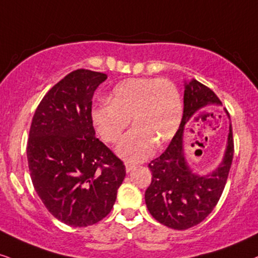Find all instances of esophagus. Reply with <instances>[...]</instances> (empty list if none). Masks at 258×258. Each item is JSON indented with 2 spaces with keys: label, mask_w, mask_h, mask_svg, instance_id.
I'll use <instances>...</instances> for the list:
<instances>
[{
  "label": "esophagus",
  "mask_w": 258,
  "mask_h": 258,
  "mask_svg": "<svg viewBox=\"0 0 258 258\" xmlns=\"http://www.w3.org/2000/svg\"><path fill=\"white\" fill-rule=\"evenodd\" d=\"M135 168H136L135 164H131V163H126V172L132 171Z\"/></svg>",
  "instance_id": "1"
}]
</instances>
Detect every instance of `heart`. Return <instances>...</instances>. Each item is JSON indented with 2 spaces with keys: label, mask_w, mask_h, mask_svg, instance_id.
I'll use <instances>...</instances> for the list:
<instances>
[{
  "label": "heart",
  "mask_w": 258,
  "mask_h": 258,
  "mask_svg": "<svg viewBox=\"0 0 258 258\" xmlns=\"http://www.w3.org/2000/svg\"><path fill=\"white\" fill-rule=\"evenodd\" d=\"M109 102L96 105L91 120L107 143H118L132 121L135 127L118 146L120 157L142 162L151 156L156 143L169 142L180 127L182 106L177 88L168 80L131 78L114 88Z\"/></svg>",
  "instance_id": "b5f03b06"
}]
</instances>
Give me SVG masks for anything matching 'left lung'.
Listing matches in <instances>:
<instances>
[{
  "label": "left lung",
  "mask_w": 258,
  "mask_h": 258,
  "mask_svg": "<svg viewBox=\"0 0 258 258\" xmlns=\"http://www.w3.org/2000/svg\"><path fill=\"white\" fill-rule=\"evenodd\" d=\"M183 103L180 128L167 150L149 164L152 180L145 191L146 207L151 216L175 230H187L200 224L217 206L226 184L234 148L230 125L226 151L219 167L205 176L194 174L185 161L184 126L201 108L221 105V101L210 88L191 80L184 84Z\"/></svg>",
  "instance_id": "8db88e82"
}]
</instances>
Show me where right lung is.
I'll return each instance as SVG.
<instances>
[{
  "label": "right lung",
  "instance_id": "add662e5",
  "mask_svg": "<svg viewBox=\"0 0 258 258\" xmlns=\"http://www.w3.org/2000/svg\"><path fill=\"white\" fill-rule=\"evenodd\" d=\"M107 75L78 69L54 84L32 119L27 159L32 183L61 223L86 227L112 211L126 175L121 159L95 137L91 105Z\"/></svg>",
  "mask_w": 258,
  "mask_h": 258
}]
</instances>
